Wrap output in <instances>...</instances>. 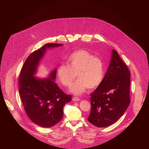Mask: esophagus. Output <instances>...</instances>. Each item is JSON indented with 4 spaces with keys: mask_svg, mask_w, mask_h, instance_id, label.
Returning <instances> with one entry per match:
<instances>
[{
    "mask_svg": "<svg viewBox=\"0 0 149 149\" xmlns=\"http://www.w3.org/2000/svg\"><path fill=\"white\" fill-rule=\"evenodd\" d=\"M72 100L74 101H79L80 99L78 98V97H74L72 98Z\"/></svg>",
    "mask_w": 149,
    "mask_h": 149,
    "instance_id": "1",
    "label": "esophagus"
}]
</instances>
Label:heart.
Listing matches in <instances>:
<instances>
[{"label":"heart","mask_w":149,"mask_h":149,"mask_svg":"<svg viewBox=\"0 0 149 149\" xmlns=\"http://www.w3.org/2000/svg\"><path fill=\"white\" fill-rule=\"evenodd\" d=\"M68 65H59L56 75L65 87H70L75 77L78 79L72 85L70 91L79 95L87 88L98 87L104 77V65L102 60L84 49H79L70 54L67 59Z\"/></svg>","instance_id":"1"}]
</instances>
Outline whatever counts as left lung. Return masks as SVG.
I'll return each mask as SVG.
<instances>
[{
  "mask_svg": "<svg viewBox=\"0 0 149 149\" xmlns=\"http://www.w3.org/2000/svg\"><path fill=\"white\" fill-rule=\"evenodd\" d=\"M130 73L118 55L112 50L110 65L102 82L91 96L90 123L105 127L116 123L124 114L130 102Z\"/></svg>",
  "mask_w": 149,
  "mask_h": 149,
  "instance_id": "obj_1",
  "label": "left lung"
}]
</instances>
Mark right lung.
Listing matches in <instances>:
<instances>
[{"label": "right lung", "instance_id": "add662e5", "mask_svg": "<svg viewBox=\"0 0 149 149\" xmlns=\"http://www.w3.org/2000/svg\"><path fill=\"white\" fill-rule=\"evenodd\" d=\"M60 44H47L32 52L26 59L19 76V94L29 119L36 125L49 128L60 121L64 105L71 101V95L63 93L54 82L56 68L48 78L35 76L40 59L47 49L62 46Z\"/></svg>", "mask_w": 149, "mask_h": 149}]
</instances>
